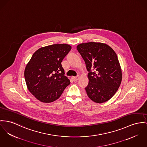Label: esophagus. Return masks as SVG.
Instances as JSON below:
<instances>
[{"label": "esophagus", "mask_w": 147, "mask_h": 147, "mask_svg": "<svg viewBox=\"0 0 147 147\" xmlns=\"http://www.w3.org/2000/svg\"><path fill=\"white\" fill-rule=\"evenodd\" d=\"M79 78H80V77L79 76H78L77 77H72V79L74 82H77L79 79Z\"/></svg>", "instance_id": "34e87169"}]
</instances>
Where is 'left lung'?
I'll return each instance as SVG.
<instances>
[{
    "instance_id": "left-lung-1",
    "label": "left lung",
    "mask_w": 147,
    "mask_h": 147,
    "mask_svg": "<svg viewBox=\"0 0 147 147\" xmlns=\"http://www.w3.org/2000/svg\"><path fill=\"white\" fill-rule=\"evenodd\" d=\"M77 49L90 72L89 83L85 88L88 96L96 103L109 101L118 90L122 80V70L116 53L102 42L82 43Z\"/></svg>"
}]
</instances>
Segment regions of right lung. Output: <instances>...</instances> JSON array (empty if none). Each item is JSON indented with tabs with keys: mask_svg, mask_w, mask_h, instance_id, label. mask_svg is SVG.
Returning a JSON list of instances; mask_svg holds the SVG:
<instances>
[{
	"mask_svg": "<svg viewBox=\"0 0 147 147\" xmlns=\"http://www.w3.org/2000/svg\"><path fill=\"white\" fill-rule=\"evenodd\" d=\"M71 49L66 44L42 47L26 65L24 74L27 88L40 101H55L70 84L61 63Z\"/></svg>",
	"mask_w": 147,
	"mask_h": 147,
	"instance_id": "right-lung-1",
	"label": "right lung"
}]
</instances>
